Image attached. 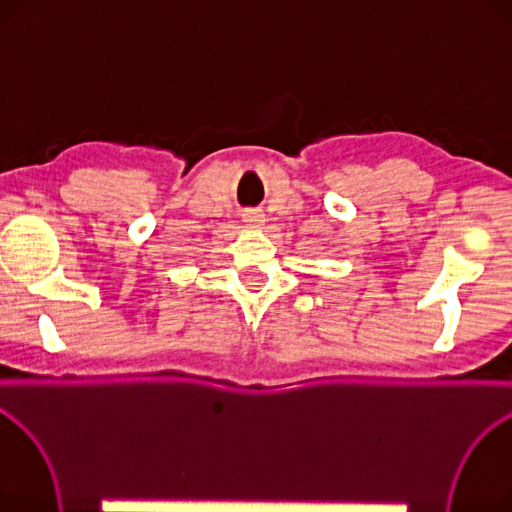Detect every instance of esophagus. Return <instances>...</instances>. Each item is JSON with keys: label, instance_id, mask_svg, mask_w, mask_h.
<instances>
[{"label": "esophagus", "instance_id": "esophagus-1", "mask_svg": "<svg viewBox=\"0 0 512 512\" xmlns=\"http://www.w3.org/2000/svg\"><path fill=\"white\" fill-rule=\"evenodd\" d=\"M242 219H244V223H246L248 227H252V229H260V227L264 225V215L260 213V210H256V208L244 210Z\"/></svg>", "mask_w": 512, "mask_h": 512}]
</instances>
